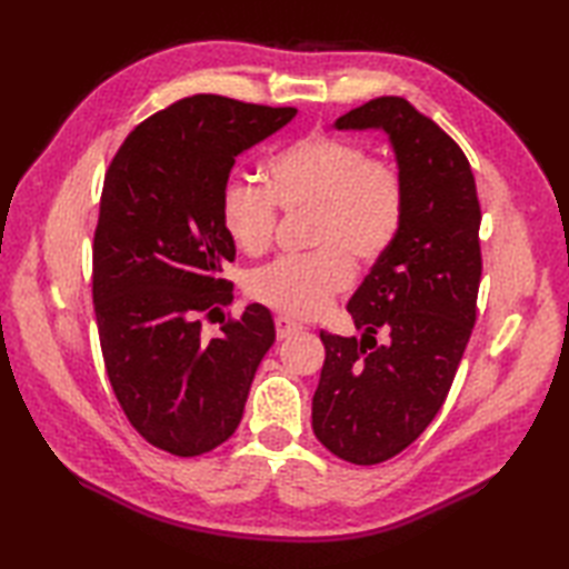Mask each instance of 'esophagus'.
<instances>
[{
	"label": "esophagus",
	"mask_w": 569,
	"mask_h": 569,
	"mask_svg": "<svg viewBox=\"0 0 569 569\" xmlns=\"http://www.w3.org/2000/svg\"><path fill=\"white\" fill-rule=\"evenodd\" d=\"M273 322H276V337H278V340H286V337H291V335L303 330V325L291 320V318H286V316H278Z\"/></svg>",
	"instance_id": "34e87169"
}]
</instances>
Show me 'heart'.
I'll list each match as a JSON object with an SVG mask.
<instances>
[{"mask_svg":"<svg viewBox=\"0 0 569 569\" xmlns=\"http://www.w3.org/2000/svg\"><path fill=\"white\" fill-rule=\"evenodd\" d=\"M266 188L227 180L220 222L232 244L261 257L271 249L278 210L308 212L312 251L276 259L249 278V296L291 318H318L396 244L406 220L401 171L365 143L335 134H308L276 151L263 168Z\"/></svg>","mask_w":569,"mask_h":569,"instance_id":"b5f03b06","label":"heart"}]
</instances>
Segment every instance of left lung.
I'll list each match as a JSON object with an SVG mask.
<instances>
[{
	"instance_id": "8db88e82",
	"label": "left lung",
	"mask_w": 569,
	"mask_h": 569,
	"mask_svg": "<svg viewBox=\"0 0 569 569\" xmlns=\"http://www.w3.org/2000/svg\"><path fill=\"white\" fill-rule=\"evenodd\" d=\"M335 127L383 129L406 180L401 234L347 306L365 337L320 330L312 430L367 467L416 442L450 393L477 320L481 204L465 151L408 100H369Z\"/></svg>"
}]
</instances>
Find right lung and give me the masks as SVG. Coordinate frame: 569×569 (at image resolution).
Returning <instances> with one entry per match:
<instances>
[{"label": "right lung", "instance_id": "add662e5", "mask_svg": "<svg viewBox=\"0 0 569 569\" xmlns=\"http://www.w3.org/2000/svg\"><path fill=\"white\" fill-rule=\"evenodd\" d=\"M296 107L192 94L143 119L107 168L92 239V303L107 379L143 440L198 457L237 430L259 361L276 340L269 308L232 303L234 244L220 192L237 153L291 122Z\"/></svg>", "mask_w": 569, "mask_h": 569}]
</instances>
